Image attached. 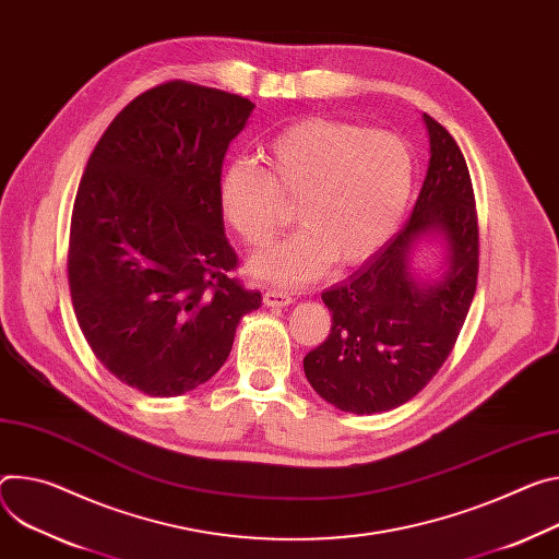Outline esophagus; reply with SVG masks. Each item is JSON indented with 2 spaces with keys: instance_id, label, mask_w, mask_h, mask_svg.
Listing matches in <instances>:
<instances>
[{
  "instance_id": "obj_1",
  "label": "esophagus",
  "mask_w": 559,
  "mask_h": 559,
  "mask_svg": "<svg viewBox=\"0 0 559 559\" xmlns=\"http://www.w3.org/2000/svg\"><path fill=\"white\" fill-rule=\"evenodd\" d=\"M263 302H265L267 308H285V306H289V302H292V296L287 292H283V289H267L263 294Z\"/></svg>"
}]
</instances>
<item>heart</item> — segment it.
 Segmentation results:
<instances>
[{
    "mask_svg": "<svg viewBox=\"0 0 559 559\" xmlns=\"http://www.w3.org/2000/svg\"><path fill=\"white\" fill-rule=\"evenodd\" d=\"M263 158L229 163L218 180L227 227L249 247L281 229V198L296 200L300 231L251 261V272L283 285L308 283L330 261H368L396 231L413 191V154L390 131L308 118L276 133Z\"/></svg>",
    "mask_w": 559,
    "mask_h": 559,
    "instance_id": "b5f03b06",
    "label": "heart"
}]
</instances>
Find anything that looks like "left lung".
<instances>
[{"label":"left lung","instance_id":"left-lung-1","mask_svg":"<svg viewBox=\"0 0 559 559\" xmlns=\"http://www.w3.org/2000/svg\"><path fill=\"white\" fill-rule=\"evenodd\" d=\"M430 163L405 223L345 283L321 294L332 312L328 338L306 359L310 385L334 408L374 415L419 394L460 336L477 287L479 227L462 148L428 114ZM426 235L444 245L437 282L412 272Z\"/></svg>","mask_w":559,"mask_h":559}]
</instances>
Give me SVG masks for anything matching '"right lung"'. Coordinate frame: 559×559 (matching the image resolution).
Instances as JSON below:
<instances>
[{
	"label": "right lung",
	"instance_id": "1",
	"mask_svg": "<svg viewBox=\"0 0 559 559\" xmlns=\"http://www.w3.org/2000/svg\"><path fill=\"white\" fill-rule=\"evenodd\" d=\"M247 97L171 80L140 93L95 144L69 240V287L95 359L148 396H178L227 361L261 292L229 272L218 180Z\"/></svg>",
	"mask_w": 559,
	"mask_h": 559
}]
</instances>
